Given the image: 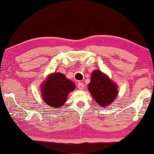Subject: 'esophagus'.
Listing matches in <instances>:
<instances>
[{"mask_svg": "<svg viewBox=\"0 0 154 154\" xmlns=\"http://www.w3.org/2000/svg\"><path fill=\"white\" fill-rule=\"evenodd\" d=\"M77 87H78V88H79V90H82L83 88H84V84H83V83L82 82H79V83H78Z\"/></svg>", "mask_w": 154, "mask_h": 154, "instance_id": "obj_1", "label": "esophagus"}]
</instances>
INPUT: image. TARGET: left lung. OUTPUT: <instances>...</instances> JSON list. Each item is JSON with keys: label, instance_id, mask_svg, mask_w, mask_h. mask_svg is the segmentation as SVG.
<instances>
[{"label": "left lung", "instance_id": "1", "mask_svg": "<svg viewBox=\"0 0 154 154\" xmlns=\"http://www.w3.org/2000/svg\"><path fill=\"white\" fill-rule=\"evenodd\" d=\"M88 88L94 99L102 107L113 103L118 94L117 85L100 70L93 71Z\"/></svg>", "mask_w": 154, "mask_h": 154}]
</instances>
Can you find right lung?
I'll use <instances>...</instances> for the list:
<instances>
[{"mask_svg":"<svg viewBox=\"0 0 154 154\" xmlns=\"http://www.w3.org/2000/svg\"><path fill=\"white\" fill-rule=\"evenodd\" d=\"M42 98L51 107H61L66 101L67 96L75 88L73 82L60 72L49 75L41 85Z\"/></svg>","mask_w":154,"mask_h":154,"instance_id":"obj_1","label":"right lung"}]
</instances>
